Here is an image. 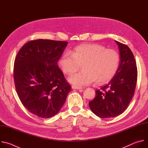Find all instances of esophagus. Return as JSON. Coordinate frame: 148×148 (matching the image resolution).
<instances>
[{
    "mask_svg": "<svg viewBox=\"0 0 148 148\" xmlns=\"http://www.w3.org/2000/svg\"><path fill=\"white\" fill-rule=\"evenodd\" d=\"M72 88H73V89H75V90L82 89V87H77V86H72Z\"/></svg>",
    "mask_w": 148,
    "mask_h": 148,
    "instance_id": "1",
    "label": "esophagus"
}]
</instances>
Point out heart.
<instances>
[{
	"label": "heart",
	"instance_id": "b5f03b06",
	"mask_svg": "<svg viewBox=\"0 0 148 148\" xmlns=\"http://www.w3.org/2000/svg\"><path fill=\"white\" fill-rule=\"evenodd\" d=\"M58 65L66 74L75 72L81 65L82 70L68 78L75 86L88 85L93 81L102 84L111 79L116 73L120 56L116 51L106 49L99 44L83 45L75 47L71 53L63 54Z\"/></svg>",
	"mask_w": 148,
	"mask_h": 148
}]
</instances>
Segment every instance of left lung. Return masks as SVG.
Instances as JSON below:
<instances>
[{
  "instance_id": "1",
  "label": "left lung",
  "mask_w": 148,
  "mask_h": 148,
  "mask_svg": "<svg viewBox=\"0 0 148 148\" xmlns=\"http://www.w3.org/2000/svg\"><path fill=\"white\" fill-rule=\"evenodd\" d=\"M115 41L119 51V67L108 83L95 91V97L89 102L92 112L102 118L117 116L126 110L137 81L136 64L132 51L126 45Z\"/></svg>"
}]
</instances>
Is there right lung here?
<instances>
[{"label": "right lung", "instance_id": "add662e5", "mask_svg": "<svg viewBox=\"0 0 148 148\" xmlns=\"http://www.w3.org/2000/svg\"><path fill=\"white\" fill-rule=\"evenodd\" d=\"M68 42L32 40L18 51L14 60L15 88L24 107L41 118L57 114L71 90L57 62Z\"/></svg>", "mask_w": 148, "mask_h": 148}]
</instances>
